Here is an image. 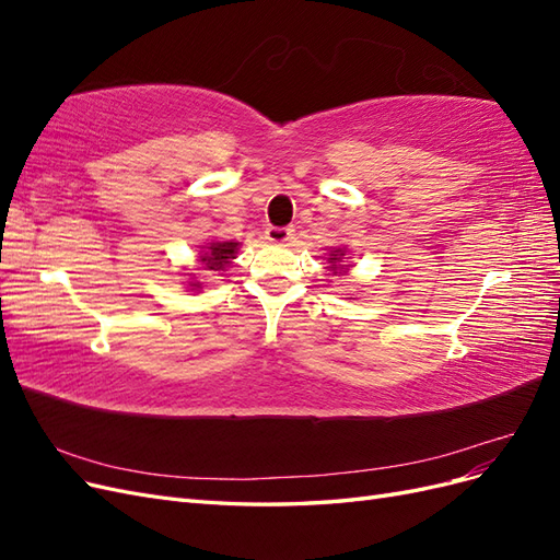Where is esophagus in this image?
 Instances as JSON below:
<instances>
[{
    "label": "esophagus",
    "mask_w": 560,
    "mask_h": 560,
    "mask_svg": "<svg viewBox=\"0 0 560 560\" xmlns=\"http://www.w3.org/2000/svg\"><path fill=\"white\" fill-rule=\"evenodd\" d=\"M294 238V229H278V226H270L266 229V241L268 243H276V245H284Z\"/></svg>",
    "instance_id": "1"
}]
</instances>
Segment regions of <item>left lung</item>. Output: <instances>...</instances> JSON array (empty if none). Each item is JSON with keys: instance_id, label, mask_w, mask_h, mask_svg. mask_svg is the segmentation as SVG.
<instances>
[{"instance_id": "obj_1", "label": "left lung", "mask_w": 560, "mask_h": 560, "mask_svg": "<svg viewBox=\"0 0 560 560\" xmlns=\"http://www.w3.org/2000/svg\"><path fill=\"white\" fill-rule=\"evenodd\" d=\"M327 270H329V276L334 273H338V276H346L348 273V270H350V264H348V247H329L327 249ZM352 299V296H350Z\"/></svg>"}]
</instances>
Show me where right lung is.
<instances>
[{"label":"right lung","mask_w":560,"mask_h":560,"mask_svg":"<svg viewBox=\"0 0 560 560\" xmlns=\"http://www.w3.org/2000/svg\"><path fill=\"white\" fill-rule=\"evenodd\" d=\"M238 249H241V243H235V241H212V243H206L198 247L196 261L202 270H214V273H222V270H226L233 264V259L238 257ZM182 278H186L184 284H186V290H191V292H200L202 287H206V282H200L196 273H182Z\"/></svg>","instance_id":"add662e5"}]
</instances>
